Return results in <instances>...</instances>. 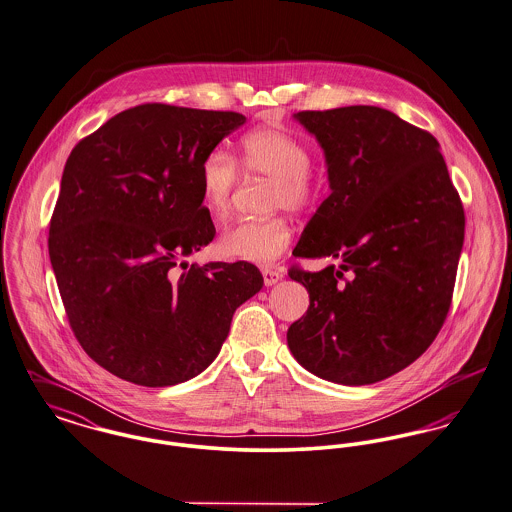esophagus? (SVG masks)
<instances>
[{"instance_id": "esophagus-1", "label": "esophagus", "mask_w": 512, "mask_h": 512, "mask_svg": "<svg viewBox=\"0 0 512 512\" xmlns=\"http://www.w3.org/2000/svg\"><path fill=\"white\" fill-rule=\"evenodd\" d=\"M282 271L278 269H263V280H265V286H274L278 280H282Z\"/></svg>"}]
</instances>
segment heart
Segmentation results:
<instances>
[{"label": "heart", "mask_w": 512, "mask_h": 512, "mask_svg": "<svg viewBox=\"0 0 512 512\" xmlns=\"http://www.w3.org/2000/svg\"><path fill=\"white\" fill-rule=\"evenodd\" d=\"M238 160L247 176L272 180L269 199L272 211H307L319 199L321 185L311 172V149L300 137L284 129L261 127L243 135ZM240 166L232 154L222 149H212L201 162V201L216 220H224L232 211V199L240 183ZM290 240L292 228L288 220L272 216L236 222L224 230L218 245L226 257L271 265L284 255Z\"/></svg>", "instance_id": "1"}]
</instances>
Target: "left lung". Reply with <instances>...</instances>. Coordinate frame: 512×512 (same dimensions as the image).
Listing matches in <instances>:
<instances>
[{"instance_id":"obj_1","label":"left lung","mask_w":512,"mask_h":512,"mask_svg":"<svg viewBox=\"0 0 512 512\" xmlns=\"http://www.w3.org/2000/svg\"><path fill=\"white\" fill-rule=\"evenodd\" d=\"M325 151L331 195L292 267L309 292L288 329L294 358L338 385H371L418 360L441 331L464 243V209L437 139L377 106L298 112Z\"/></svg>"}]
</instances>
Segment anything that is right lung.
Masks as SVG:
<instances>
[{"label": "right lung", "mask_w": 512, "mask_h": 512, "mask_svg": "<svg viewBox=\"0 0 512 512\" xmlns=\"http://www.w3.org/2000/svg\"><path fill=\"white\" fill-rule=\"evenodd\" d=\"M243 123L238 112L141 104L81 139L65 162L52 269L75 338L123 381L193 379L218 356L234 311L263 288L247 261H183L216 234L201 162Z\"/></svg>", "instance_id": "obj_1"}]
</instances>
